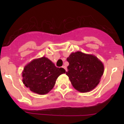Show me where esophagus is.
I'll return each mask as SVG.
<instances>
[{
	"label": "esophagus",
	"instance_id": "obj_1",
	"mask_svg": "<svg viewBox=\"0 0 124 124\" xmlns=\"http://www.w3.org/2000/svg\"><path fill=\"white\" fill-rule=\"evenodd\" d=\"M62 68H64V70H65L66 71H67V69H66V67L65 66H63V67H62Z\"/></svg>",
	"mask_w": 124,
	"mask_h": 124
}]
</instances>
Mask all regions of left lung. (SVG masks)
I'll use <instances>...</instances> for the list:
<instances>
[{
    "mask_svg": "<svg viewBox=\"0 0 124 124\" xmlns=\"http://www.w3.org/2000/svg\"><path fill=\"white\" fill-rule=\"evenodd\" d=\"M67 61L66 74L76 90L86 93L97 86L104 73V65L97 57L77 51L70 54Z\"/></svg>",
    "mask_w": 124,
    "mask_h": 124,
    "instance_id": "obj_1",
    "label": "left lung"
}]
</instances>
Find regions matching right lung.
I'll list each match as a JSON object with an SVG mask.
<instances>
[{"mask_svg": "<svg viewBox=\"0 0 124 124\" xmlns=\"http://www.w3.org/2000/svg\"><path fill=\"white\" fill-rule=\"evenodd\" d=\"M65 73L64 68L56 67L54 63L43 56L33 60L24 68L23 83L33 93L45 94L54 87L59 76Z\"/></svg>", "mask_w": 124, "mask_h": 124, "instance_id": "right-lung-1", "label": "right lung"}]
</instances>
